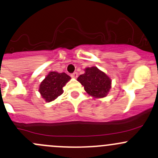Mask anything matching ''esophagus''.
<instances>
[{
    "label": "esophagus",
    "instance_id": "obj_1",
    "mask_svg": "<svg viewBox=\"0 0 158 158\" xmlns=\"http://www.w3.org/2000/svg\"><path fill=\"white\" fill-rule=\"evenodd\" d=\"M71 77L73 79H76L78 77V73H73V74H71Z\"/></svg>",
    "mask_w": 158,
    "mask_h": 158
}]
</instances>
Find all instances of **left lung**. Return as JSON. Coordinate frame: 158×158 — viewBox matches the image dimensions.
<instances>
[{"mask_svg": "<svg viewBox=\"0 0 158 158\" xmlns=\"http://www.w3.org/2000/svg\"><path fill=\"white\" fill-rule=\"evenodd\" d=\"M77 80L89 95L96 98L106 97L111 88V79L96 66L85 68V73L80 75Z\"/></svg>", "mask_w": 158, "mask_h": 158, "instance_id": "left-lung-1", "label": "left lung"}]
</instances>
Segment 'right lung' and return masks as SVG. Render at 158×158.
Returning <instances> with one entry per match:
<instances>
[{
    "label": "right lung",
    "mask_w": 158,
    "mask_h": 158,
    "mask_svg": "<svg viewBox=\"0 0 158 158\" xmlns=\"http://www.w3.org/2000/svg\"><path fill=\"white\" fill-rule=\"evenodd\" d=\"M71 79L65 73L49 72L40 85L39 92L47 102L53 101L63 93V88Z\"/></svg>",
    "instance_id": "1"
}]
</instances>
